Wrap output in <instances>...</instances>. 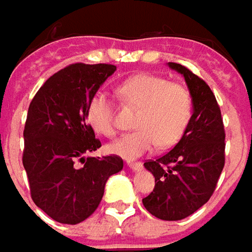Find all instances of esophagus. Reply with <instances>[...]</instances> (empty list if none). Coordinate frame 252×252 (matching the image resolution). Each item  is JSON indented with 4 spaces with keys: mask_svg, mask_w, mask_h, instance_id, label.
<instances>
[{
    "mask_svg": "<svg viewBox=\"0 0 252 252\" xmlns=\"http://www.w3.org/2000/svg\"><path fill=\"white\" fill-rule=\"evenodd\" d=\"M127 167L133 171H141L142 169V163L140 161H127Z\"/></svg>",
    "mask_w": 252,
    "mask_h": 252,
    "instance_id": "esophagus-1",
    "label": "esophagus"
}]
</instances>
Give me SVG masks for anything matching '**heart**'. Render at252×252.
<instances>
[{
  "mask_svg": "<svg viewBox=\"0 0 252 252\" xmlns=\"http://www.w3.org/2000/svg\"><path fill=\"white\" fill-rule=\"evenodd\" d=\"M118 100L137 107L134 127L110 145V151L123 158H137L158 144L174 145L186 131L192 115V99L183 85L153 74H135L115 88ZM91 127L103 135L115 133L112 104L103 94H96L87 107Z\"/></svg>",
  "mask_w": 252,
  "mask_h": 252,
  "instance_id": "obj_1",
  "label": "heart"
}]
</instances>
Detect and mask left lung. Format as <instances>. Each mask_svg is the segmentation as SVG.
<instances>
[{"label":"left lung","instance_id":"left-lung-1","mask_svg":"<svg viewBox=\"0 0 252 252\" xmlns=\"http://www.w3.org/2000/svg\"><path fill=\"white\" fill-rule=\"evenodd\" d=\"M168 66L185 77L192 115L174 149L144 164L155 176V189L142 203L160 220L176 221L197 212L212 197L225 163V133L208 84L179 63L168 62Z\"/></svg>","mask_w":252,"mask_h":252}]
</instances>
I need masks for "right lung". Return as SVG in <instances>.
I'll use <instances>...</instances> for the list:
<instances>
[{
	"label": "right lung",
	"mask_w": 252,
	"mask_h": 252,
	"mask_svg": "<svg viewBox=\"0 0 252 252\" xmlns=\"http://www.w3.org/2000/svg\"><path fill=\"white\" fill-rule=\"evenodd\" d=\"M115 70L117 66L107 63L67 66L40 87L28 108L23 165L31 197L61 224L88 219L108 178L123 168L118 156H88L101 142L88 125L87 107Z\"/></svg>",
	"instance_id": "1"
}]
</instances>
